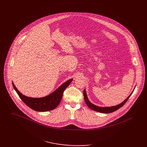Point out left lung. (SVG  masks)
Returning <instances> with one entry per match:
<instances>
[{"mask_svg": "<svg viewBox=\"0 0 147 147\" xmlns=\"http://www.w3.org/2000/svg\"><path fill=\"white\" fill-rule=\"evenodd\" d=\"M132 92L129 94V96L126 98V100L123 102H122V103H121L119 105L114 106H111V107H100V106L94 105V104H93L92 103H91L89 101V100H88V98L87 97V96H86L85 89H84L83 93H84V98L85 102L86 104L87 105V106L90 109H92L93 110H94V111H98V112H100V113H112V112H114V111L117 110L118 109H119V108H121L122 106H123V105H125V103L127 101V100H128V98H129V97L131 96V95L132 94Z\"/></svg>", "mask_w": 147, "mask_h": 147, "instance_id": "obj_1", "label": "left lung"}]
</instances>
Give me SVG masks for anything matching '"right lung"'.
Masks as SVG:
<instances>
[{"mask_svg":"<svg viewBox=\"0 0 147 147\" xmlns=\"http://www.w3.org/2000/svg\"><path fill=\"white\" fill-rule=\"evenodd\" d=\"M73 79H69L62 84L57 90L50 94L41 98H32L24 96L16 88L12 82L13 88L22 101L32 109L37 111H47L55 109L61 102L63 92Z\"/></svg>","mask_w":147,"mask_h":147,"instance_id":"add662e5","label":"right lung"}]
</instances>
